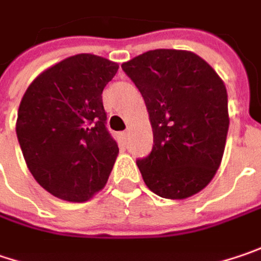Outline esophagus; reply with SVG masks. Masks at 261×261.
Masks as SVG:
<instances>
[{"instance_id": "esophagus-1", "label": "esophagus", "mask_w": 261, "mask_h": 261, "mask_svg": "<svg viewBox=\"0 0 261 261\" xmlns=\"http://www.w3.org/2000/svg\"><path fill=\"white\" fill-rule=\"evenodd\" d=\"M127 137H129V130H124V132H122V138H123L124 141L127 139Z\"/></svg>"}]
</instances>
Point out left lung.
I'll use <instances>...</instances> for the list:
<instances>
[{"label":"left lung","mask_w":261,"mask_h":261,"mask_svg":"<svg viewBox=\"0 0 261 261\" xmlns=\"http://www.w3.org/2000/svg\"><path fill=\"white\" fill-rule=\"evenodd\" d=\"M150 114L154 145L138 159L145 185L159 197L184 200L216 175L229 129L228 92L201 57L152 49L122 64Z\"/></svg>","instance_id":"1"}]
</instances>
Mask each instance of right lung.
I'll use <instances>...</instances> for the list:
<instances>
[{"label": "right lung", "instance_id": "add662e5", "mask_svg": "<svg viewBox=\"0 0 261 261\" xmlns=\"http://www.w3.org/2000/svg\"><path fill=\"white\" fill-rule=\"evenodd\" d=\"M117 69L94 54L72 56L41 73L20 101L16 134L28 169L60 200L88 201L107 184L119 147L101 94Z\"/></svg>", "mask_w": 261, "mask_h": 261}]
</instances>
